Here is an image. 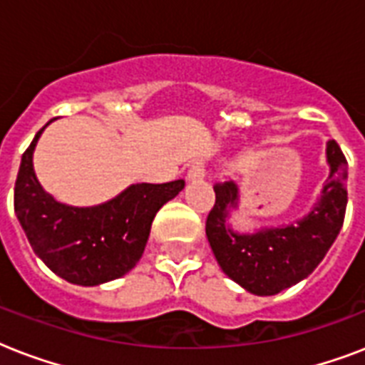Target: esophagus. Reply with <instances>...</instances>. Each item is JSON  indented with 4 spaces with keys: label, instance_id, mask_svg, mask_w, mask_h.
Masks as SVG:
<instances>
[{
    "label": "esophagus",
    "instance_id": "esophagus-1",
    "mask_svg": "<svg viewBox=\"0 0 365 365\" xmlns=\"http://www.w3.org/2000/svg\"><path fill=\"white\" fill-rule=\"evenodd\" d=\"M205 176H206L205 163H200V160H197V163H193V165L189 166L187 180H191V182H197V180H202V178H205Z\"/></svg>",
    "mask_w": 365,
    "mask_h": 365
}]
</instances>
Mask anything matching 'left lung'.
I'll return each mask as SVG.
<instances>
[{
    "label": "left lung",
    "instance_id": "obj_1",
    "mask_svg": "<svg viewBox=\"0 0 365 365\" xmlns=\"http://www.w3.org/2000/svg\"><path fill=\"white\" fill-rule=\"evenodd\" d=\"M329 178L305 217L282 227L237 233L229 227L231 208L239 206V185L216 183V205L206 217V237L222 271L254 295H274L307 278L335 242L346 210L349 165L335 140L326 145Z\"/></svg>",
    "mask_w": 365,
    "mask_h": 365
}]
</instances>
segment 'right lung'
Instances as JSON below:
<instances>
[{
  "mask_svg": "<svg viewBox=\"0 0 365 365\" xmlns=\"http://www.w3.org/2000/svg\"><path fill=\"white\" fill-rule=\"evenodd\" d=\"M45 126L22 155L14 183V212L31 248L71 284L98 286L121 278L142 257L155 214L185 182L134 183L115 199L88 208L62 205L34 172V149Z\"/></svg>",
  "mask_w": 365,
  "mask_h": 365,
  "instance_id": "obj_1",
  "label": "right lung"
}]
</instances>
